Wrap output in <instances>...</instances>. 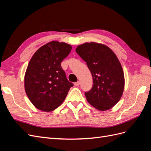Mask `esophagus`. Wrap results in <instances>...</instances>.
<instances>
[{
  "instance_id": "34e87169",
  "label": "esophagus",
  "mask_w": 151,
  "mask_h": 151,
  "mask_svg": "<svg viewBox=\"0 0 151 151\" xmlns=\"http://www.w3.org/2000/svg\"><path fill=\"white\" fill-rule=\"evenodd\" d=\"M79 84H80V81H77V82H76V83H74V85H75L76 86H79Z\"/></svg>"
}]
</instances>
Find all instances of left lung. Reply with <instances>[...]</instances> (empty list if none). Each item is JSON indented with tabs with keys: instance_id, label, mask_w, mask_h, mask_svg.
<instances>
[{
	"instance_id": "8db88e82",
	"label": "left lung",
	"mask_w": 151,
	"mask_h": 151,
	"mask_svg": "<svg viewBox=\"0 0 151 151\" xmlns=\"http://www.w3.org/2000/svg\"><path fill=\"white\" fill-rule=\"evenodd\" d=\"M76 51L93 76L92 88L84 93L86 99L100 111L111 108L120 99L125 85L123 68L116 55L106 45L94 42L79 45Z\"/></svg>"
}]
</instances>
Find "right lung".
I'll list each match as a JSON object with an SVG mask.
<instances>
[{"instance_id":"right-lung-1","label":"right lung","mask_w":151,"mask_h":151,"mask_svg":"<svg viewBox=\"0 0 151 151\" xmlns=\"http://www.w3.org/2000/svg\"><path fill=\"white\" fill-rule=\"evenodd\" d=\"M71 49L70 45L53 41L40 47L31 58L24 88L30 101L40 110L48 112L58 108L74 86L61 67Z\"/></svg>"}]
</instances>
